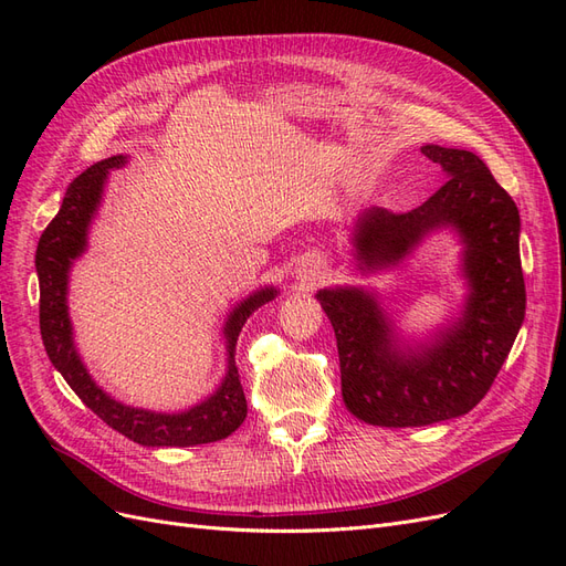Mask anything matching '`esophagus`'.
Wrapping results in <instances>:
<instances>
[{"label":"esophagus","instance_id":"34e87169","mask_svg":"<svg viewBox=\"0 0 566 566\" xmlns=\"http://www.w3.org/2000/svg\"><path fill=\"white\" fill-rule=\"evenodd\" d=\"M300 281L310 287V285H316V281H321V266L316 262H306L302 264L300 269Z\"/></svg>","mask_w":566,"mask_h":566}]
</instances>
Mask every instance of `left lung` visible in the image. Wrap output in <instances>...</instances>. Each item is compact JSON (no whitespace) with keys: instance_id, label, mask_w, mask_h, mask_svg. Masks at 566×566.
Segmentation results:
<instances>
[{"instance_id":"1","label":"left lung","mask_w":566,"mask_h":566,"mask_svg":"<svg viewBox=\"0 0 566 566\" xmlns=\"http://www.w3.org/2000/svg\"><path fill=\"white\" fill-rule=\"evenodd\" d=\"M447 175L420 208L394 214L366 208L349 229L361 276L401 266L434 233L458 238V312L422 337L403 335L375 287L335 285L316 293L331 318L349 413L378 427H422L470 413L484 399L524 323L520 210L479 156L424 144Z\"/></svg>"}]
</instances>
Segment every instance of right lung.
<instances>
[{"label": "right lung", "mask_w": 566, "mask_h": 566, "mask_svg": "<svg viewBox=\"0 0 566 566\" xmlns=\"http://www.w3.org/2000/svg\"><path fill=\"white\" fill-rule=\"evenodd\" d=\"M127 163V156L117 153L106 160L92 165L90 169L73 179L67 186L59 214L44 229L35 266L40 279V331L49 361L63 375V380L92 408L94 413L111 424L115 432L142 443V447H198L227 439L248 416V401L243 394L241 378L235 366V342L241 335L245 321L264 306L276 300L281 290L276 285L256 287L248 297L235 302L221 325L227 349V368L212 394L184 410H150L117 401L101 387L82 361V354L75 342V325L67 306L71 293V271L80 256L90 248V231L104 202L106 184L113 169Z\"/></svg>", "instance_id": "right-lung-1"}]
</instances>
